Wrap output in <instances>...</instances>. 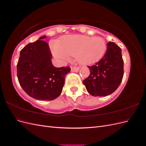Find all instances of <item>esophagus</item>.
Listing matches in <instances>:
<instances>
[{
    "label": "esophagus",
    "mask_w": 146,
    "mask_h": 146,
    "mask_svg": "<svg viewBox=\"0 0 146 146\" xmlns=\"http://www.w3.org/2000/svg\"><path fill=\"white\" fill-rule=\"evenodd\" d=\"M70 69H71V70L72 72H78L79 70V68L78 67H75V66H71L70 67Z\"/></svg>",
    "instance_id": "esophagus-1"
}]
</instances>
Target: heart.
<instances>
[{"label": "heart", "instance_id": "obj_1", "mask_svg": "<svg viewBox=\"0 0 146 146\" xmlns=\"http://www.w3.org/2000/svg\"><path fill=\"white\" fill-rule=\"evenodd\" d=\"M107 50V44L101 37H90L84 35H69L59 45L52 44L51 51L56 59L66 62L69 55H76L82 64H89L102 58Z\"/></svg>", "mask_w": 146, "mask_h": 146}]
</instances>
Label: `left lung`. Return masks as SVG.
Masks as SVG:
<instances>
[{
	"instance_id": "1",
	"label": "left lung",
	"mask_w": 146,
	"mask_h": 146,
	"mask_svg": "<svg viewBox=\"0 0 146 146\" xmlns=\"http://www.w3.org/2000/svg\"><path fill=\"white\" fill-rule=\"evenodd\" d=\"M88 68L90 76L83 81L87 91L93 96L112 94L120 85L123 76L121 48L113 42H108L104 56Z\"/></svg>"
}]
</instances>
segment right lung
<instances>
[{
	"label": "right lung",
	"mask_w": 146,
	"mask_h": 146,
	"mask_svg": "<svg viewBox=\"0 0 146 146\" xmlns=\"http://www.w3.org/2000/svg\"><path fill=\"white\" fill-rule=\"evenodd\" d=\"M41 36L20 52L17 76L20 85L29 96L39 100H52L62 92L69 67L55 68L48 44Z\"/></svg>",
	"instance_id": "add662e5"
}]
</instances>
